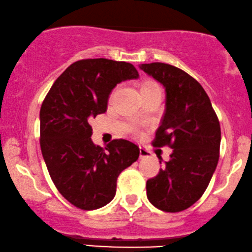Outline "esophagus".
Returning <instances> with one entry per match:
<instances>
[{"label": "esophagus", "mask_w": 252, "mask_h": 252, "mask_svg": "<svg viewBox=\"0 0 252 252\" xmlns=\"http://www.w3.org/2000/svg\"><path fill=\"white\" fill-rule=\"evenodd\" d=\"M149 151L146 149H144V147L140 146V159H144V158H147L149 157Z\"/></svg>", "instance_id": "esophagus-1"}]
</instances>
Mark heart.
<instances>
[{
    "instance_id": "1",
    "label": "heart",
    "mask_w": 252,
    "mask_h": 252,
    "mask_svg": "<svg viewBox=\"0 0 252 252\" xmlns=\"http://www.w3.org/2000/svg\"><path fill=\"white\" fill-rule=\"evenodd\" d=\"M153 88H160V87H159V85L156 84L155 81H145L140 85V93L147 90H153ZM113 94H112V96H113Z\"/></svg>"
}]
</instances>
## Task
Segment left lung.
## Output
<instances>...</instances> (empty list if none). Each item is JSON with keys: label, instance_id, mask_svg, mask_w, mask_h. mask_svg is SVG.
Returning a JSON list of instances; mask_svg holds the SVG:
<instances>
[{"label": "left lung", "instance_id": "obj_1", "mask_svg": "<svg viewBox=\"0 0 252 252\" xmlns=\"http://www.w3.org/2000/svg\"><path fill=\"white\" fill-rule=\"evenodd\" d=\"M166 91V109L152 145L173 149L171 159L147 180L152 205L165 212L189 209L212 178L220 147V125L202 85L184 70L152 62L140 66Z\"/></svg>", "mask_w": 252, "mask_h": 252}]
</instances>
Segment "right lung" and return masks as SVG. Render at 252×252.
<instances>
[{"label":"right lung","mask_w":252,"mask_h":252,"mask_svg":"<svg viewBox=\"0 0 252 252\" xmlns=\"http://www.w3.org/2000/svg\"><path fill=\"white\" fill-rule=\"evenodd\" d=\"M138 70L125 61L86 59L55 80L40 109V146L58 191L81 210H96L113 199L117 179L138 159L139 147L114 139L107 147L92 141L91 118L107 111L111 92Z\"/></svg>","instance_id":"right-lung-1"}]
</instances>
